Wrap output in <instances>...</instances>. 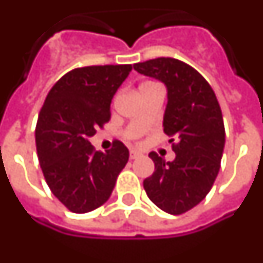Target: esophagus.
<instances>
[{
    "mask_svg": "<svg viewBox=\"0 0 263 263\" xmlns=\"http://www.w3.org/2000/svg\"><path fill=\"white\" fill-rule=\"evenodd\" d=\"M141 154L139 152H137V151H131V154H129V157H131V159H137L138 157H139Z\"/></svg>",
    "mask_w": 263,
    "mask_h": 263,
    "instance_id": "esophagus-1",
    "label": "esophagus"
}]
</instances>
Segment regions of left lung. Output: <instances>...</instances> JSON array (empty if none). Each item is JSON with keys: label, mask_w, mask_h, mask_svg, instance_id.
<instances>
[{"label": "left lung", "mask_w": 263, "mask_h": 263, "mask_svg": "<svg viewBox=\"0 0 263 263\" xmlns=\"http://www.w3.org/2000/svg\"><path fill=\"white\" fill-rule=\"evenodd\" d=\"M134 69L165 84L168 104L163 132L170 137L175 159L170 162L151 152L154 174L144 181L151 201L171 215H181L208 195L221 168L225 126L214 89L196 69L175 60L155 58Z\"/></svg>", "instance_id": "left-lung-1"}]
</instances>
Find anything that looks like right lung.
I'll return each mask as SVG.
<instances>
[{
	"label": "right lung",
	"mask_w": 263,
	"mask_h": 263,
	"mask_svg": "<svg viewBox=\"0 0 263 263\" xmlns=\"http://www.w3.org/2000/svg\"><path fill=\"white\" fill-rule=\"evenodd\" d=\"M131 69L129 64L75 68L57 81L40 111L38 161L51 192L71 212L104 205L128 162L121 141L104 154L88 139L109 121L111 101Z\"/></svg>",
	"instance_id": "right-lung-1"
}]
</instances>
